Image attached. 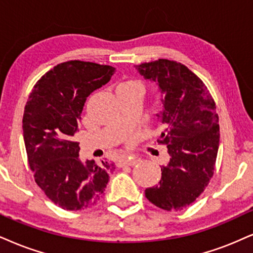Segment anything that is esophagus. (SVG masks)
Segmentation results:
<instances>
[{"label": "esophagus", "mask_w": 253, "mask_h": 253, "mask_svg": "<svg viewBox=\"0 0 253 253\" xmlns=\"http://www.w3.org/2000/svg\"><path fill=\"white\" fill-rule=\"evenodd\" d=\"M136 163L137 160H135V158H124V160L120 161L118 167H131V165H135Z\"/></svg>", "instance_id": "obj_1"}]
</instances>
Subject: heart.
Wrapping results in <instances>:
<instances>
[{
  "label": "heart",
  "instance_id": "heart-1",
  "mask_svg": "<svg viewBox=\"0 0 253 253\" xmlns=\"http://www.w3.org/2000/svg\"><path fill=\"white\" fill-rule=\"evenodd\" d=\"M131 88H141L139 83L135 82V81H127V82L121 83L117 86V90H124V89H131Z\"/></svg>",
  "mask_w": 253,
  "mask_h": 253
}]
</instances>
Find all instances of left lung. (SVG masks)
Instances as JSON below:
<instances>
[{
  "label": "left lung",
  "mask_w": 253,
  "mask_h": 253,
  "mask_svg": "<svg viewBox=\"0 0 253 253\" xmlns=\"http://www.w3.org/2000/svg\"><path fill=\"white\" fill-rule=\"evenodd\" d=\"M162 93L163 110L157 114L165 129L158 143L170 160L161 168L160 183L145 190L157 208L178 211L199 197L213 176L219 146L216 103L197 75L182 63L161 60L136 65Z\"/></svg>",
  "instance_id": "8db88e82"
}]
</instances>
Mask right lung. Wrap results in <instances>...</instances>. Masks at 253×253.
<instances>
[{
  "label": "right lung",
  "mask_w": 253,
  "mask_h": 253,
  "mask_svg": "<svg viewBox=\"0 0 253 253\" xmlns=\"http://www.w3.org/2000/svg\"><path fill=\"white\" fill-rule=\"evenodd\" d=\"M115 68L91 62L57 64L35 84L23 115V137L35 182L64 210L96 204L104 195L114 165L82 162L75 139L84 103L110 81Z\"/></svg>",
  "instance_id": "add662e5"
}]
</instances>
